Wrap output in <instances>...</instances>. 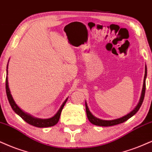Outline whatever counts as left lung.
<instances>
[{
  "mask_svg": "<svg viewBox=\"0 0 152 152\" xmlns=\"http://www.w3.org/2000/svg\"><path fill=\"white\" fill-rule=\"evenodd\" d=\"M147 65H145V77H144V82H143V87H142V90L141 93V96H140V101L138 102V104L135 106V108H134L132 111H130V113L127 114L123 117L120 118L114 119V120H110V121H106V120H102L99 119L98 118L95 117L92 113H91V111L89 110V108H88L87 102H85V106H86V112H87V118L90 121L91 123H92L93 125H98V126H104V127H108V126H113V125H115L120 123H124L125 121H128L129 118H130L132 116H133L139 110V109L141 107L142 102H143L144 98H145V89H146V78H147Z\"/></svg>",
  "mask_w": 152,
  "mask_h": 152,
  "instance_id": "8db88e82",
  "label": "left lung"
}]
</instances>
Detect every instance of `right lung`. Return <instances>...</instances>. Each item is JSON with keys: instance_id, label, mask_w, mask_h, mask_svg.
Returning <instances> with one entry per match:
<instances>
[{"instance_id": "add662e5", "label": "right lung", "mask_w": 152, "mask_h": 152, "mask_svg": "<svg viewBox=\"0 0 152 152\" xmlns=\"http://www.w3.org/2000/svg\"><path fill=\"white\" fill-rule=\"evenodd\" d=\"M9 63V61H8ZM8 63L7 65V70H6V80H5V89H6V94H7V97L8 99L9 103H10V106L12 107V110L15 112V113L18 114L19 116L22 118L24 121L27 122V123H29V125H33V126L37 127V128H48V127H51L53 125H56L58 123V122L59 121L60 116H61V111L63 110V107H64L65 103L67 102L68 97L65 99L64 102L63 103V104L61 105V108H59V110H58V112L54 115L53 117L50 118H35L34 116L31 115L30 114L25 113L24 110H22L19 106L17 105L15 102L14 101V99L12 98V94H11L10 88H9L8 85V79H7V69H8Z\"/></svg>"}]
</instances>
